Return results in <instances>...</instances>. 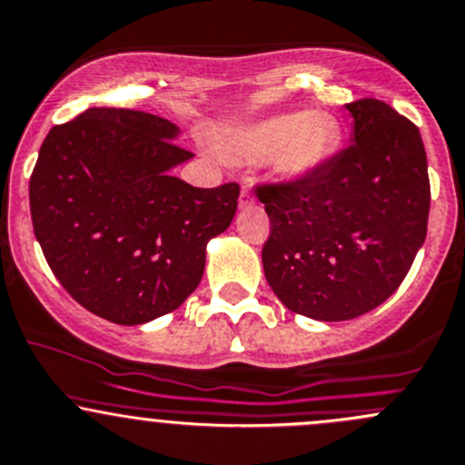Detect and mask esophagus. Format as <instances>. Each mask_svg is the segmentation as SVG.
<instances>
[{"label":"esophagus","mask_w":465,"mask_h":465,"mask_svg":"<svg viewBox=\"0 0 465 465\" xmlns=\"http://www.w3.org/2000/svg\"><path fill=\"white\" fill-rule=\"evenodd\" d=\"M251 205H255V194L251 188H243L239 194V208H251Z\"/></svg>","instance_id":"1"}]
</instances>
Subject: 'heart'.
<instances>
[{"instance_id": "obj_1", "label": "heart", "mask_w": 465, "mask_h": 465, "mask_svg": "<svg viewBox=\"0 0 465 465\" xmlns=\"http://www.w3.org/2000/svg\"><path fill=\"white\" fill-rule=\"evenodd\" d=\"M340 129L327 114H280L232 134L226 152L237 163L271 159L282 179H300L322 165L338 147Z\"/></svg>"}]
</instances>
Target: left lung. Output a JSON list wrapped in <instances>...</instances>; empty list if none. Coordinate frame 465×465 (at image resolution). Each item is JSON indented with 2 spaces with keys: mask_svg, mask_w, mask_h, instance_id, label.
Listing matches in <instances>:
<instances>
[{
  "mask_svg": "<svg viewBox=\"0 0 465 465\" xmlns=\"http://www.w3.org/2000/svg\"><path fill=\"white\" fill-rule=\"evenodd\" d=\"M351 145L309 174L257 185L271 219L262 248L272 293L322 322L385 302L428 234L430 179L419 127L376 98L344 104Z\"/></svg>",
  "mask_w": 465,
  "mask_h": 465,
  "instance_id": "left-lung-1",
  "label": "left lung"
}]
</instances>
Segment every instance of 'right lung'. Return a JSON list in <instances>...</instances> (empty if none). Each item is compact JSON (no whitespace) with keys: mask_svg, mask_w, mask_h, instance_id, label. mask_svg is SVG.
Returning <instances> with one entry per match:
<instances>
[{"mask_svg":"<svg viewBox=\"0 0 465 465\" xmlns=\"http://www.w3.org/2000/svg\"><path fill=\"white\" fill-rule=\"evenodd\" d=\"M154 114L94 107L46 134L33 167V231L66 293L109 322L143 324L199 286L205 243L231 226L239 185L193 188V152Z\"/></svg>","mask_w":465,"mask_h":465,"instance_id":"add662e5","label":"right lung"}]
</instances>
